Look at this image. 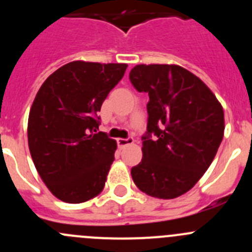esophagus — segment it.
<instances>
[{
    "instance_id": "obj_1",
    "label": "esophagus",
    "mask_w": 252,
    "mask_h": 252,
    "mask_svg": "<svg viewBox=\"0 0 252 252\" xmlns=\"http://www.w3.org/2000/svg\"><path fill=\"white\" fill-rule=\"evenodd\" d=\"M134 142V139L133 138H126V139H117V144H118V146L123 147V146H126V145H130Z\"/></svg>"
}]
</instances>
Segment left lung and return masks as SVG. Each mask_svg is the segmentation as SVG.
Wrapping results in <instances>:
<instances>
[{
  "instance_id": "8db88e82",
  "label": "left lung",
  "mask_w": 252,
  "mask_h": 252,
  "mask_svg": "<svg viewBox=\"0 0 252 252\" xmlns=\"http://www.w3.org/2000/svg\"><path fill=\"white\" fill-rule=\"evenodd\" d=\"M129 79L149 95L142 159L131 177L145 194L175 199L199 182L217 154L224 134L222 105L201 79L180 65L139 64Z\"/></svg>"
}]
</instances>
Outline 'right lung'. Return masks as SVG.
<instances>
[{"instance_id":"obj_1","label":"right lung","mask_w":252,"mask_h":252,"mask_svg":"<svg viewBox=\"0 0 252 252\" xmlns=\"http://www.w3.org/2000/svg\"><path fill=\"white\" fill-rule=\"evenodd\" d=\"M126 67L74 61L53 72L37 91L28 142L37 173L57 199L80 204L102 191L117 142L97 133V112Z\"/></svg>"}]
</instances>
